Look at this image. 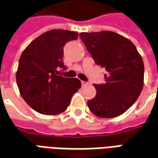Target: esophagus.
Masks as SVG:
<instances>
[{"instance_id":"34e87169","label":"esophagus","mask_w":158,"mask_h":158,"mask_svg":"<svg viewBox=\"0 0 158 158\" xmlns=\"http://www.w3.org/2000/svg\"><path fill=\"white\" fill-rule=\"evenodd\" d=\"M81 86H82V87H84V86H86V85L88 84V82L85 81H81Z\"/></svg>"}]
</instances>
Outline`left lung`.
Segmentation results:
<instances>
[{
    "mask_svg": "<svg viewBox=\"0 0 158 158\" xmlns=\"http://www.w3.org/2000/svg\"><path fill=\"white\" fill-rule=\"evenodd\" d=\"M80 37L96 64L106 70V82L94 84L89 110L103 118L118 117L134 105L144 85V63L134 43L112 31L82 32Z\"/></svg>",
    "mask_w": 158,
    "mask_h": 158,
    "instance_id": "1",
    "label": "left lung"
}]
</instances>
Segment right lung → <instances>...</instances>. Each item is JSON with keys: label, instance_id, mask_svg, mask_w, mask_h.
Segmentation results:
<instances>
[{"label": "right lung", "instance_id": "obj_1", "mask_svg": "<svg viewBox=\"0 0 158 158\" xmlns=\"http://www.w3.org/2000/svg\"><path fill=\"white\" fill-rule=\"evenodd\" d=\"M77 32L52 30L38 36L20 56L16 80L20 94L35 111L58 115L70 105L72 95L81 87L77 78L59 76L64 65V46L77 40Z\"/></svg>", "mask_w": 158, "mask_h": 158}]
</instances>
